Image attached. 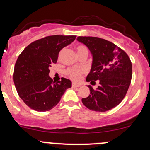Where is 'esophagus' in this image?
<instances>
[{"instance_id":"1","label":"esophagus","mask_w":150,"mask_h":150,"mask_svg":"<svg viewBox=\"0 0 150 150\" xmlns=\"http://www.w3.org/2000/svg\"><path fill=\"white\" fill-rule=\"evenodd\" d=\"M81 86V85H80V84H76V83H72V88H80V87Z\"/></svg>"}]
</instances>
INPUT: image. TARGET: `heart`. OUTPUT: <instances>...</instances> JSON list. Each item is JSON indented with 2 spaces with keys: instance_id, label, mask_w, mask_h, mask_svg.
Segmentation results:
<instances>
[{
  "instance_id": "b5f03b06",
  "label": "heart",
  "mask_w": 150,
  "mask_h": 150,
  "mask_svg": "<svg viewBox=\"0 0 150 150\" xmlns=\"http://www.w3.org/2000/svg\"><path fill=\"white\" fill-rule=\"evenodd\" d=\"M76 50L78 55L83 53V52H88V48L84 45L77 46ZM83 72L84 70L81 68H70L67 69L65 73L72 80H78L80 78V77H81V75L83 74Z\"/></svg>"
}]
</instances>
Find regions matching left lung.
I'll return each mask as SVG.
<instances>
[{
  "label": "left lung",
  "mask_w": 150,
  "mask_h": 150,
  "mask_svg": "<svg viewBox=\"0 0 150 150\" xmlns=\"http://www.w3.org/2000/svg\"><path fill=\"white\" fill-rule=\"evenodd\" d=\"M88 47L93 56L91 70L86 81L99 86L93 89L88 85L90 93L82 102L90 110L106 112L121 103L131 83L132 67L129 56L121 48L105 39L79 36L77 38Z\"/></svg>",
  "instance_id": "left-lung-1"
}]
</instances>
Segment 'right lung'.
Instances as JSON below:
<instances>
[{
  "label": "right lung",
  "mask_w": 150,
  "mask_h": 150,
  "mask_svg": "<svg viewBox=\"0 0 150 150\" xmlns=\"http://www.w3.org/2000/svg\"><path fill=\"white\" fill-rule=\"evenodd\" d=\"M75 35H50L33 42L18 57L13 81L20 98L31 109L48 111L56 106L72 82L62 78L55 83L49 77L59 52L75 40Z\"/></svg>",
  "instance_id": "right-lung-1"
}]
</instances>
